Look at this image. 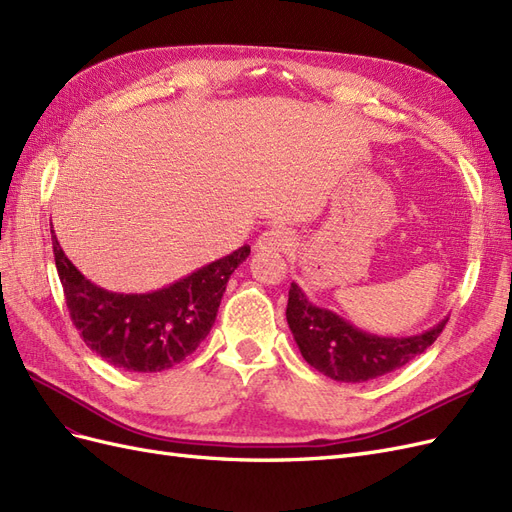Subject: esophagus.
<instances>
[{
  "label": "esophagus",
  "mask_w": 512,
  "mask_h": 512,
  "mask_svg": "<svg viewBox=\"0 0 512 512\" xmlns=\"http://www.w3.org/2000/svg\"><path fill=\"white\" fill-rule=\"evenodd\" d=\"M292 245L290 232L284 228H269L256 241L258 252H284Z\"/></svg>",
  "instance_id": "1"
}]
</instances>
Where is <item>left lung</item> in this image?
Listing matches in <instances>:
<instances>
[{
    "label": "left lung",
    "instance_id": "8db88e82",
    "mask_svg": "<svg viewBox=\"0 0 512 512\" xmlns=\"http://www.w3.org/2000/svg\"><path fill=\"white\" fill-rule=\"evenodd\" d=\"M286 320L303 359L337 382H367L404 367L425 352L442 333L448 318L425 333L382 337L356 329L327 307L307 299L299 284H290Z\"/></svg>",
    "mask_w": 512,
    "mask_h": 512
}]
</instances>
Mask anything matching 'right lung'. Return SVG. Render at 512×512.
Wrapping results in <instances>:
<instances>
[{"label":"right lung","mask_w":512,"mask_h":512,"mask_svg":"<svg viewBox=\"0 0 512 512\" xmlns=\"http://www.w3.org/2000/svg\"><path fill=\"white\" fill-rule=\"evenodd\" d=\"M53 235L55 267L74 327L106 363L153 374L181 363L209 335L230 275L250 256L243 245L164 288L126 294L89 282Z\"/></svg>","instance_id":"add662e5"}]
</instances>
